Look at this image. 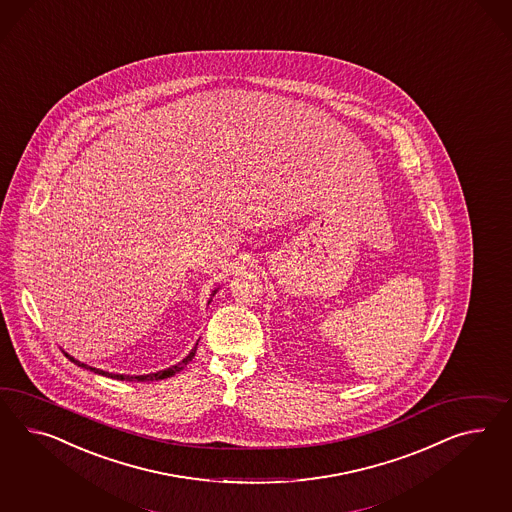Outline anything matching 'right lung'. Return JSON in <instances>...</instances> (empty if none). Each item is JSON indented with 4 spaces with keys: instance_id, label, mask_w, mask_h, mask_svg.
<instances>
[{
    "instance_id": "right-lung-1",
    "label": "right lung",
    "mask_w": 512,
    "mask_h": 512,
    "mask_svg": "<svg viewBox=\"0 0 512 512\" xmlns=\"http://www.w3.org/2000/svg\"><path fill=\"white\" fill-rule=\"evenodd\" d=\"M195 350H197V346H194L192 348V352L184 358V360L180 361V363H177V365H173V367H169V369H166V371H158V373H152V374H141V376H125V374H111L106 373V371H100V369H95V367H87L85 363H80L78 360H74V358H70L69 354H65L67 358H69L70 361H74L78 367H85V369H89L91 373H97L102 374V376H108V378H115V380H132V382H152V380H164V378H169V376H173V374L180 373L190 361L194 360L195 356Z\"/></svg>"
}]
</instances>
